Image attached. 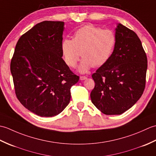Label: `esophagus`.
<instances>
[{"mask_svg": "<svg viewBox=\"0 0 156 156\" xmlns=\"http://www.w3.org/2000/svg\"><path fill=\"white\" fill-rule=\"evenodd\" d=\"M86 79H87V76H82L80 77V80H86Z\"/></svg>", "mask_w": 156, "mask_h": 156, "instance_id": "esophagus-1", "label": "esophagus"}]
</instances>
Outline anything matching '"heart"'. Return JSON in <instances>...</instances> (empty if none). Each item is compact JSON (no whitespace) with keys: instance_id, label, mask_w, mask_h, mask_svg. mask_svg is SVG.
I'll list each match as a JSON object with an SVG mask.
<instances>
[{"instance_id":"obj_1","label":"heart","mask_w":156,"mask_h":156,"mask_svg":"<svg viewBox=\"0 0 156 156\" xmlns=\"http://www.w3.org/2000/svg\"><path fill=\"white\" fill-rule=\"evenodd\" d=\"M116 43L117 37L112 31L86 25L74 32L73 39L62 41L63 58L68 66L75 68L82 55L83 58L78 69L87 72L92 66L100 67L108 60Z\"/></svg>"}]
</instances>
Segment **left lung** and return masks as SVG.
<instances>
[{
  "label": "left lung",
  "instance_id": "left-lung-1",
  "mask_svg": "<svg viewBox=\"0 0 156 156\" xmlns=\"http://www.w3.org/2000/svg\"><path fill=\"white\" fill-rule=\"evenodd\" d=\"M108 60L92 75V102L105 115H121L136 103L146 82L147 55L135 33L119 23Z\"/></svg>",
  "mask_w": 156,
  "mask_h": 156
}]
</instances>
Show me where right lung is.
<instances>
[{
  "label": "right lung",
  "mask_w": 156,
  "mask_h": 156,
  "mask_svg": "<svg viewBox=\"0 0 156 156\" xmlns=\"http://www.w3.org/2000/svg\"><path fill=\"white\" fill-rule=\"evenodd\" d=\"M64 26L63 21L37 23L19 38L11 62L16 97L40 117L60 113L79 80L62 58Z\"/></svg>",
  "instance_id": "right-lung-1"
}]
</instances>
